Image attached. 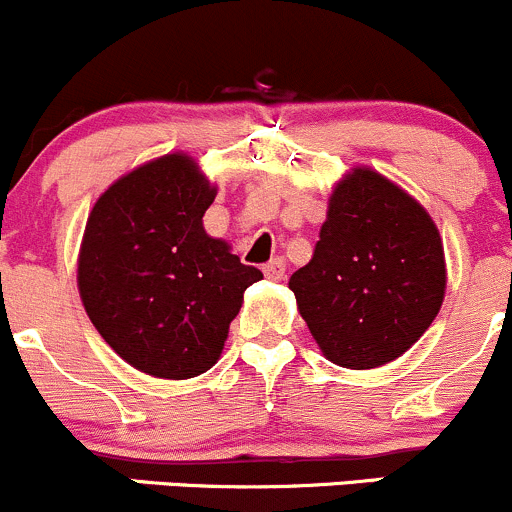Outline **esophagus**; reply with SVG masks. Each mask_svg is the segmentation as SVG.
I'll use <instances>...</instances> for the list:
<instances>
[{"label": "esophagus", "instance_id": "1", "mask_svg": "<svg viewBox=\"0 0 512 512\" xmlns=\"http://www.w3.org/2000/svg\"><path fill=\"white\" fill-rule=\"evenodd\" d=\"M284 270H287V262H284V257H274V260H270L265 267H262V272H265L270 279H282Z\"/></svg>", "mask_w": 512, "mask_h": 512}]
</instances>
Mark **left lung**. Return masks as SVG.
Listing matches in <instances>:
<instances>
[{"instance_id": "left-lung-1", "label": "left lung", "mask_w": 512, "mask_h": 512, "mask_svg": "<svg viewBox=\"0 0 512 512\" xmlns=\"http://www.w3.org/2000/svg\"><path fill=\"white\" fill-rule=\"evenodd\" d=\"M289 289L331 363H390L419 341L444 301L437 225L410 193L358 166L333 188L314 257Z\"/></svg>"}]
</instances>
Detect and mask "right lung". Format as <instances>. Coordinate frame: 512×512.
I'll return each instance as SVG.
<instances>
[{
  "mask_svg": "<svg viewBox=\"0 0 512 512\" xmlns=\"http://www.w3.org/2000/svg\"><path fill=\"white\" fill-rule=\"evenodd\" d=\"M215 193L191 157L166 154L117 179L88 215L80 299L112 351L154 378L213 368L242 294L262 279L203 230Z\"/></svg>",
  "mask_w": 512,
  "mask_h": 512,
  "instance_id": "obj_1",
  "label": "right lung"
}]
</instances>
